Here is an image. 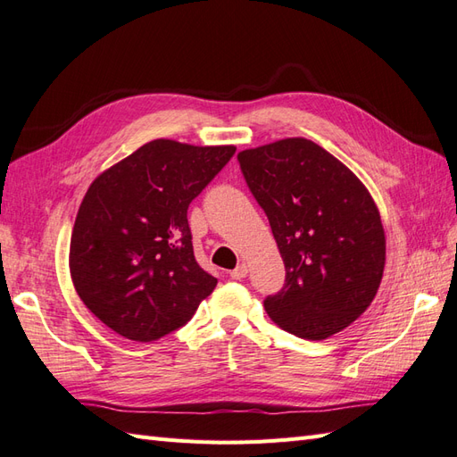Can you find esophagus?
Listing matches in <instances>:
<instances>
[{"mask_svg": "<svg viewBox=\"0 0 457 457\" xmlns=\"http://www.w3.org/2000/svg\"><path fill=\"white\" fill-rule=\"evenodd\" d=\"M249 274V268H247V264H237L236 266V270H231L229 272V276L233 278V279H243L245 276Z\"/></svg>", "mask_w": 457, "mask_h": 457, "instance_id": "34e87169", "label": "esophagus"}]
</instances>
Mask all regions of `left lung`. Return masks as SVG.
<instances>
[{
    "label": "left lung",
    "instance_id": "left-lung-1",
    "mask_svg": "<svg viewBox=\"0 0 457 457\" xmlns=\"http://www.w3.org/2000/svg\"><path fill=\"white\" fill-rule=\"evenodd\" d=\"M241 171L270 221L286 286L264 301L279 328L326 340L369 309L382 282L386 236L357 175L303 137L241 150Z\"/></svg>",
    "mask_w": 457,
    "mask_h": 457
}]
</instances>
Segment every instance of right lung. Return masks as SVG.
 <instances>
[{"label":"right lung","mask_w":457,"mask_h":457,"mask_svg":"<svg viewBox=\"0 0 457 457\" xmlns=\"http://www.w3.org/2000/svg\"><path fill=\"white\" fill-rule=\"evenodd\" d=\"M236 154L156 138L104 170L79 206L69 247L77 295L133 342L191 320L218 279L195 261L187 208Z\"/></svg>","instance_id":"obj_1"}]
</instances>
